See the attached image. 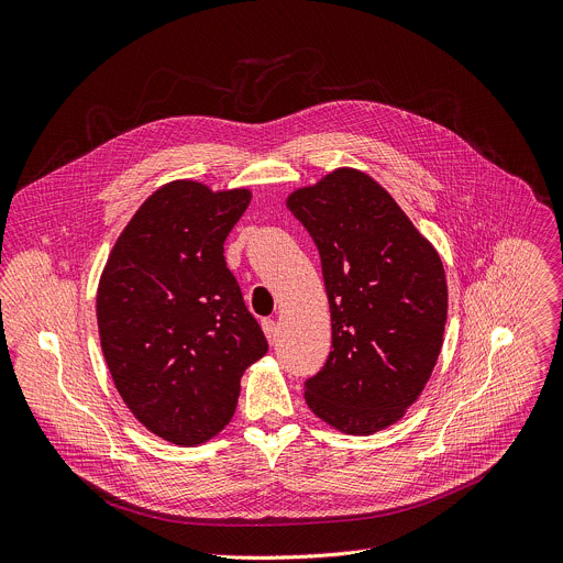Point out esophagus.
<instances>
[{
  "mask_svg": "<svg viewBox=\"0 0 563 563\" xmlns=\"http://www.w3.org/2000/svg\"><path fill=\"white\" fill-rule=\"evenodd\" d=\"M264 332L268 336V342L275 344L277 342V321L275 319H264Z\"/></svg>",
  "mask_w": 563,
  "mask_h": 563,
  "instance_id": "34e87169",
  "label": "esophagus"
}]
</instances>
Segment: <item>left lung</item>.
<instances>
[{"label": "left lung", "instance_id": "obj_1", "mask_svg": "<svg viewBox=\"0 0 563 563\" xmlns=\"http://www.w3.org/2000/svg\"><path fill=\"white\" fill-rule=\"evenodd\" d=\"M312 238L332 321V351L306 404L349 434L404 417L437 364L448 312L441 260L366 173L340 168L288 197Z\"/></svg>", "mask_w": 563, "mask_h": 563}]
</instances>
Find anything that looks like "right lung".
Masks as SVG:
<instances>
[{
    "mask_svg": "<svg viewBox=\"0 0 563 563\" xmlns=\"http://www.w3.org/2000/svg\"><path fill=\"white\" fill-rule=\"evenodd\" d=\"M251 203L170 181L133 214L97 288L101 351L118 393L157 437L195 445L227 426L244 371L268 353L223 242Z\"/></svg>",
    "mask_w": 563,
    "mask_h": 563,
    "instance_id": "add662e5",
    "label": "right lung"
}]
</instances>
